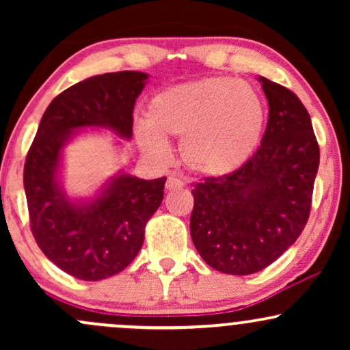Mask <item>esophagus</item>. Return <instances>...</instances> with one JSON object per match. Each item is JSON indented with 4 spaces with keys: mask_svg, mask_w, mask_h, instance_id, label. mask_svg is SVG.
Masks as SVG:
<instances>
[{
    "mask_svg": "<svg viewBox=\"0 0 350 350\" xmlns=\"http://www.w3.org/2000/svg\"><path fill=\"white\" fill-rule=\"evenodd\" d=\"M184 187V183L180 179L176 178V176H170L166 180V191H174V189Z\"/></svg>",
    "mask_w": 350,
    "mask_h": 350,
    "instance_id": "34e87169",
    "label": "esophagus"
}]
</instances>
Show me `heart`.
Here are the masks:
<instances>
[{"label": "heart", "mask_w": 350, "mask_h": 350, "mask_svg": "<svg viewBox=\"0 0 350 350\" xmlns=\"http://www.w3.org/2000/svg\"><path fill=\"white\" fill-rule=\"evenodd\" d=\"M267 108L250 83L212 75L164 88L148 102L135 139L148 158L170 154L166 138H180V159L194 174L222 178L242 167L262 139Z\"/></svg>", "instance_id": "b5f03b06"}]
</instances>
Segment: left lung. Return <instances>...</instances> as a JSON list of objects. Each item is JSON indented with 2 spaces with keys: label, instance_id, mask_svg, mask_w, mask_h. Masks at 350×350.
Masks as SVG:
<instances>
[{
  "label": "left lung",
  "instance_id": "8db88e82",
  "mask_svg": "<svg viewBox=\"0 0 350 350\" xmlns=\"http://www.w3.org/2000/svg\"><path fill=\"white\" fill-rule=\"evenodd\" d=\"M268 100L262 144L239 171L192 189L191 237L208 267L252 275L301 235L319 167L311 118L291 90L258 77Z\"/></svg>",
  "mask_w": 350,
  "mask_h": 350
}]
</instances>
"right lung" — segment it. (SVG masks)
Here are the masks:
<instances>
[{"label":"right lung","mask_w":350,"mask_h":350,"mask_svg":"<svg viewBox=\"0 0 350 350\" xmlns=\"http://www.w3.org/2000/svg\"><path fill=\"white\" fill-rule=\"evenodd\" d=\"M144 72L88 77L57 95L44 111L24 164L31 230L55 267L83 281L123 271L142 250L144 227L163 200L166 178L139 179L118 171L87 198L64 186V151L87 128L130 142L133 108L148 83ZM115 146L122 142L115 138Z\"/></svg>","instance_id":"1"}]
</instances>
